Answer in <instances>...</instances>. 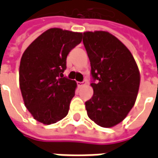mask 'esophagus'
Returning a JSON list of instances; mask_svg holds the SVG:
<instances>
[{
    "label": "esophagus",
    "instance_id": "obj_1",
    "mask_svg": "<svg viewBox=\"0 0 158 158\" xmlns=\"http://www.w3.org/2000/svg\"><path fill=\"white\" fill-rule=\"evenodd\" d=\"M85 84H86V80H84V81H82V82H79V81H78V82H77V85L79 86V87H81V86L84 85Z\"/></svg>",
    "mask_w": 158,
    "mask_h": 158
}]
</instances>
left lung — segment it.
<instances>
[{"mask_svg":"<svg viewBox=\"0 0 158 158\" xmlns=\"http://www.w3.org/2000/svg\"><path fill=\"white\" fill-rule=\"evenodd\" d=\"M83 43L90 62L91 99L87 114L99 126L110 128L122 122L138 94L139 73L129 49L105 31L85 32Z\"/></svg>","mask_w":158,"mask_h":158,"instance_id":"8db88e82","label":"left lung"}]
</instances>
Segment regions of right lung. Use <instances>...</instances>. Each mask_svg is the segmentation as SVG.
<instances>
[{"instance_id":"obj_1","label":"right lung","mask_w":158,"mask_h":158,"mask_svg":"<svg viewBox=\"0 0 158 158\" xmlns=\"http://www.w3.org/2000/svg\"><path fill=\"white\" fill-rule=\"evenodd\" d=\"M82 40V34L54 28L35 40L23 52L19 85L23 102L34 118L44 124L68 115L76 82L63 77L67 56Z\"/></svg>"}]
</instances>
